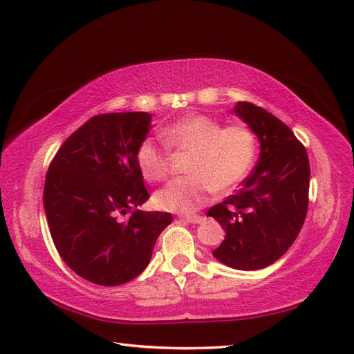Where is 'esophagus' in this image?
Returning a JSON list of instances; mask_svg holds the SVG:
<instances>
[{
	"instance_id": "esophagus-1",
	"label": "esophagus",
	"mask_w": 354,
	"mask_h": 354,
	"mask_svg": "<svg viewBox=\"0 0 354 354\" xmlns=\"http://www.w3.org/2000/svg\"><path fill=\"white\" fill-rule=\"evenodd\" d=\"M181 219L190 223H202L204 222V217L202 216H181Z\"/></svg>"
}]
</instances>
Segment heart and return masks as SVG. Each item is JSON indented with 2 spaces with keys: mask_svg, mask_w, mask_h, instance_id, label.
Here are the masks:
<instances>
[{
  "mask_svg": "<svg viewBox=\"0 0 354 354\" xmlns=\"http://www.w3.org/2000/svg\"><path fill=\"white\" fill-rule=\"evenodd\" d=\"M165 145L192 152L190 176L173 179L155 194L158 208L173 213H193L204 207L216 192L227 193L243 181L257 153L255 135L248 126H223L205 114H189L161 131ZM141 175L161 181L170 171L169 149L153 138H142L135 149Z\"/></svg>",
  "mask_w": 354,
  "mask_h": 354,
  "instance_id": "obj_1",
  "label": "heart"
}]
</instances>
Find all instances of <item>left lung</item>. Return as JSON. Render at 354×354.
I'll return each mask as SVG.
<instances>
[{
    "instance_id": "8db88e82",
    "label": "left lung",
    "mask_w": 354,
    "mask_h": 354,
    "mask_svg": "<svg viewBox=\"0 0 354 354\" xmlns=\"http://www.w3.org/2000/svg\"><path fill=\"white\" fill-rule=\"evenodd\" d=\"M234 112L259 137L260 158L242 189L207 216L227 232L214 257L230 268L254 270L280 259L301 231L310 165L306 147L280 118L251 102H239Z\"/></svg>"
}]
</instances>
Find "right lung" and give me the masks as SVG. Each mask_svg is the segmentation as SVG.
Wrapping results in <instances>:
<instances>
[{
	"instance_id": "1",
	"label": "right lung",
	"mask_w": 354,
	"mask_h": 354,
	"mask_svg": "<svg viewBox=\"0 0 354 354\" xmlns=\"http://www.w3.org/2000/svg\"><path fill=\"white\" fill-rule=\"evenodd\" d=\"M147 112H111L89 118L50 162L44 208L62 260L100 286L131 281L149 265L170 213L141 212L149 192L135 161L147 137Z\"/></svg>"
}]
</instances>
